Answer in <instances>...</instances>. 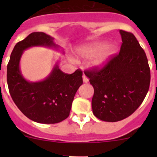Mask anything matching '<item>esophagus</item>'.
I'll list each match as a JSON object with an SVG mask.
<instances>
[{
	"instance_id": "1",
	"label": "esophagus",
	"mask_w": 157,
	"mask_h": 157,
	"mask_svg": "<svg viewBox=\"0 0 157 157\" xmlns=\"http://www.w3.org/2000/svg\"><path fill=\"white\" fill-rule=\"evenodd\" d=\"M83 81L84 82V83H87L89 81V79L87 78V77H86V75H83Z\"/></svg>"
}]
</instances>
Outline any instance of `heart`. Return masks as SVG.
<instances>
[{
  "instance_id": "1",
  "label": "heart",
  "mask_w": 157,
  "mask_h": 157,
  "mask_svg": "<svg viewBox=\"0 0 157 157\" xmlns=\"http://www.w3.org/2000/svg\"><path fill=\"white\" fill-rule=\"evenodd\" d=\"M105 45V42H92L80 47L76 54L80 58H90L93 56L90 63L91 66L101 67L108 62L115 51L112 45ZM72 61H74V60Z\"/></svg>"
}]
</instances>
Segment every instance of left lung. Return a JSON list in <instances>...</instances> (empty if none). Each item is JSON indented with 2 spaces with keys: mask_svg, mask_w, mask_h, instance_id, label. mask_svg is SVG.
<instances>
[{
  "mask_svg": "<svg viewBox=\"0 0 157 157\" xmlns=\"http://www.w3.org/2000/svg\"><path fill=\"white\" fill-rule=\"evenodd\" d=\"M121 48L101 68L84 71L94 89L92 109L102 121L128 118L141 105L150 87V70L144 49L134 34L120 30Z\"/></svg>",
  "mask_w": 157,
  "mask_h": 157,
  "instance_id": "8db88e82",
  "label": "left lung"
}]
</instances>
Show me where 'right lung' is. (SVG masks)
<instances>
[{"mask_svg":"<svg viewBox=\"0 0 157 157\" xmlns=\"http://www.w3.org/2000/svg\"><path fill=\"white\" fill-rule=\"evenodd\" d=\"M53 39L42 32L32 33L16 44L7 64V85L14 103L28 118L42 124H55L66 119L74 96L83 84L80 70L65 74L58 64L42 81L29 82L23 77L20 61L23 51L34 46L57 48Z\"/></svg>","mask_w":157,"mask_h":157,"instance_id":"add662e5","label":"right lung"}]
</instances>
